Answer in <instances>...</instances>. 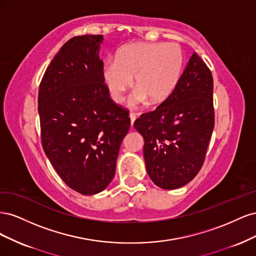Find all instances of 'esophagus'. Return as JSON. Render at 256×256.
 <instances>
[{
    "label": "esophagus",
    "instance_id": "1",
    "mask_svg": "<svg viewBox=\"0 0 256 256\" xmlns=\"http://www.w3.org/2000/svg\"><path fill=\"white\" fill-rule=\"evenodd\" d=\"M129 118H130V122H131V126H134V122L136 120V114L134 113H130L129 114Z\"/></svg>",
    "mask_w": 256,
    "mask_h": 256
}]
</instances>
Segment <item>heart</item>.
I'll list each match as a JSON object with an SVG mask.
<instances>
[{
    "instance_id": "obj_1",
    "label": "heart",
    "mask_w": 256,
    "mask_h": 256,
    "mask_svg": "<svg viewBox=\"0 0 256 256\" xmlns=\"http://www.w3.org/2000/svg\"><path fill=\"white\" fill-rule=\"evenodd\" d=\"M184 54L178 44L166 42H136L118 50L114 60H106L102 76L110 97L120 104L132 84L134 92L129 104H160L172 94L180 81Z\"/></svg>"
}]
</instances>
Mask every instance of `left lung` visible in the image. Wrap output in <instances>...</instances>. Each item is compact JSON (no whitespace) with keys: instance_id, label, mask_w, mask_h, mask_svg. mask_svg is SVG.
<instances>
[{"instance_id":"8db88e82","label":"left lung","mask_w":256,"mask_h":256,"mask_svg":"<svg viewBox=\"0 0 256 256\" xmlns=\"http://www.w3.org/2000/svg\"><path fill=\"white\" fill-rule=\"evenodd\" d=\"M212 90V72L194 52L172 94L134 122L146 171L158 187L180 188L202 168L214 126Z\"/></svg>"}]
</instances>
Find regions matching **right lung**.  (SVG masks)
Listing matches in <instances>:
<instances>
[{
	"label": "right lung",
	"instance_id": "right-lung-1",
	"mask_svg": "<svg viewBox=\"0 0 256 256\" xmlns=\"http://www.w3.org/2000/svg\"><path fill=\"white\" fill-rule=\"evenodd\" d=\"M102 35H82L65 42L38 92L46 156L68 187L84 196L102 192L112 182L130 128L128 111L110 98L102 81Z\"/></svg>",
	"mask_w": 256,
	"mask_h": 256
}]
</instances>
